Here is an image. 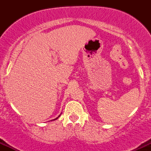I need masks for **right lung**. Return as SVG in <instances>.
I'll return each mask as SVG.
<instances>
[{
    "label": "right lung",
    "instance_id": "add662e5",
    "mask_svg": "<svg viewBox=\"0 0 151 151\" xmlns=\"http://www.w3.org/2000/svg\"><path fill=\"white\" fill-rule=\"evenodd\" d=\"M60 116H58V118H56V119H53V120H56V119H58V118H59V117H60Z\"/></svg>",
    "mask_w": 151,
    "mask_h": 151
}]
</instances>
